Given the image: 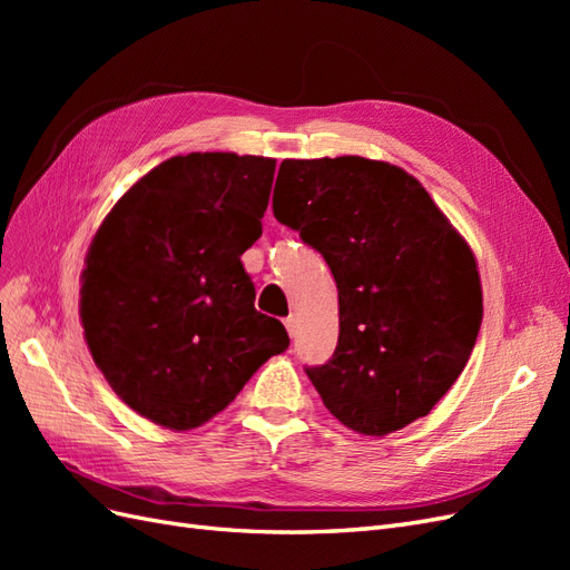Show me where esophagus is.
Wrapping results in <instances>:
<instances>
[{"mask_svg": "<svg viewBox=\"0 0 570 570\" xmlns=\"http://www.w3.org/2000/svg\"><path fill=\"white\" fill-rule=\"evenodd\" d=\"M285 327H287L289 337H295V335H297V331H299V321H297V316H287V318H285Z\"/></svg>", "mask_w": 570, "mask_h": 570, "instance_id": "34e87169", "label": "esophagus"}]
</instances>
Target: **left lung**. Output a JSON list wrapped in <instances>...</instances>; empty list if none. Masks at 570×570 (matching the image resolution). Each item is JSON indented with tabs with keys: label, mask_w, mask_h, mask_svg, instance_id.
I'll return each mask as SVG.
<instances>
[{
	"label": "left lung",
	"mask_w": 570,
	"mask_h": 570,
	"mask_svg": "<svg viewBox=\"0 0 570 570\" xmlns=\"http://www.w3.org/2000/svg\"><path fill=\"white\" fill-rule=\"evenodd\" d=\"M273 216L323 254L337 283L333 358L306 368L325 409L383 438L428 416L469 361L482 323L475 256L400 166L285 159Z\"/></svg>",
	"instance_id": "1"
}]
</instances>
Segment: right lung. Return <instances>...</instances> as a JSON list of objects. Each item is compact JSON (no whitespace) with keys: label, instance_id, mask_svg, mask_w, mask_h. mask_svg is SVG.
I'll return each mask as SVG.
<instances>
[{"label":"right lung","instance_id":"obj_1","mask_svg":"<svg viewBox=\"0 0 570 570\" xmlns=\"http://www.w3.org/2000/svg\"><path fill=\"white\" fill-rule=\"evenodd\" d=\"M275 159L193 151L116 202L85 256L80 321L97 368L132 411L193 430L273 354L278 318L254 308L243 256L262 237Z\"/></svg>","mask_w":570,"mask_h":570}]
</instances>
